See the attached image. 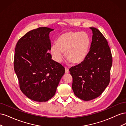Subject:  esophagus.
<instances>
[{
	"mask_svg": "<svg viewBox=\"0 0 126 126\" xmlns=\"http://www.w3.org/2000/svg\"><path fill=\"white\" fill-rule=\"evenodd\" d=\"M65 72L66 73H69V69H68V68L67 67H65Z\"/></svg>",
	"mask_w": 126,
	"mask_h": 126,
	"instance_id": "1",
	"label": "esophagus"
}]
</instances>
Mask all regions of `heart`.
Returning <instances> with one entry per match:
<instances>
[{
    "instance_id": "obj_1",
    "label": "heart",
    "mask_w": 126,
    "mask_h": 126,
    "mask_svg": "<svg viewBox=\"0 0 126 126\" xmlns=\"http://www.w3.org/2000/svg\"><path fill=\"white\" fill-rule=\"evenodd\" d=\"M90 46L89 35L85 32H68L61 35L50 48L53 59L60 63L65 52L66 58L74 64L82 63L88 54Z\"/></svg>"
}]
</instances>
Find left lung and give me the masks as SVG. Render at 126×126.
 Returning a JSON list of instances; mask_svg holds the SVG:
<instances>
[{"label": "left lung", "mask_w": 126, "mask_h": 126, "mask_svg": "<svg viewBox=\"0 0 126 126\" xmlns=\"http://www.w3.org/2000/svg\"><path fill=\"white\" fill-rule=\"evenodd\" d=\"M86 59L69 69L72 77V88L75 94L85 101L99 97L109 85L112 58L106 38L96 28Z\"/></svg>", "instance_id": "left-lung-1"}]
</instances>
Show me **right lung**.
Masks as SVG:
<instances>
[{
	"label": "right lung",
	"instance_id": "right-lung-1",
	"mask_svg": "<svg viewBox=\"0 0 126 126\" xmlns=\"http://www.w3.org/2000/svg\"><path fill=\"white\" fill-rule=\"evenodd\" d=\"M45 27L29 31L17 42L14 66L21 91L32 100L45 102L54 96L64 68L51 59L49 34Z\"/></svg>",
	"mask_w": 126,
	"mask_h": 126
}]
</instances>
